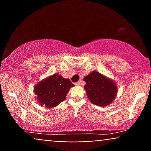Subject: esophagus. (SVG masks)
I'll use <instances>...</instances> for the list:
<instances>
[{"label":"esophagus","instance_id":"1","mask_svg":"<svg viewBox=\"0 0 151 151\" xmlns=\"http://www.w3.org/2000/svg\"><path fill=\"white\" fill-rule=\"evenodd\" d=\"M81 84H82V81H81V80H79V81H78V82L75 83V84H76V85H77V86H79V85H81Z\"/></svg>","mask_w":151,"mask_h":151}]
</instances>
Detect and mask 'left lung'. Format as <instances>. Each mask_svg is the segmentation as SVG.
I'll use <instances>...</instances> for the list:
<instances>
[{"mask_svg":"<svg viewBox=\"0 0 151 151\" xmlns=\"http://www.w3.org/2000/svg\"><path fill=\"white\" fill-rule=\"evenodd\" d=\"M84 81L86 82L84 88L86 96L93 104L106 106L111 104L116 99L118 88L111 79L96 71H92L84 77Z\"/></svg>","mask_w":151,"mask_h":151,"instance_id":"1","label":"left lung"}]
</instances>
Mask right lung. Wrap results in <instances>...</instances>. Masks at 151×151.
Returning <instances> with one entry per match:
<instances>
[{
  "label": "right lung",
  "instance_id": "obj_1",
  "mask_svg": "<svg viewBox=\"0 0 151 151\" xmlns=\"http://www.w3.org/2000/svg\"><path fill=\"white\" fill-rule=\"evenodd\" d=\"M74 86L70 79L55 73L37 83L34 93L39 105L52 109L65 101L70 88Z\"/></svg>",
  "mask_w": 151,
  "mask_h": 151
}]
</instances>
